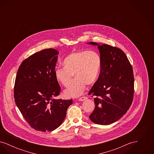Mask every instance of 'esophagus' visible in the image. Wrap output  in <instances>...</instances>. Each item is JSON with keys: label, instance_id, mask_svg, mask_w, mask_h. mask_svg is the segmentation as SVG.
Masks as SVG:
<instances>
[{"label": "esophagus", "instance_id": "34e87169", "mask_svg": "<svg viewBox=\"0 0 154 154\" xmlns=\"http://www.w3.org/2000/svg\"><path fill=\"white\" fill-rule=\"evenodd\" d=\"M87 99H88V97L87 96H82L79 99V100H80V101H84V100H86Z\"/></svg>", "mask_w": 154, "mask_h": 154}]
</instances>
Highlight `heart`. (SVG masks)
Here are the masks:
<instances>
[{"mask_svg": "<svg viewBox=\"0 0 154 154\" xmlns=\"http://www.w3.org/2000/svg\"><path fill=\"white\" fill-rule=\"evenodd\" d=\"M63 67L55 69L56 80L67 87L73 74L76 79L65 93L69 97H77L84 91L86 85H92L97 80L102 65L100 55L94 51L80 50L69 54L62 61Z\"/></svg>", "mask_w": 154, "mask_h": 154, "instance_id": "b5f03b06", "label": "heart"}]
</instances>
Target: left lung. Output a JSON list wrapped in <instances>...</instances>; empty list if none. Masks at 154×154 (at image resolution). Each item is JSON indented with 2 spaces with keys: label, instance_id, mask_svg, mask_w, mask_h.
Masks as SVG:
<instances>
[{
  "label": "left lung",
  "instance_id": "1",
  "mask_svg": "<svg viewBox=\"0 0 154 154\" xmlns=\"http://www.w3.org/2000/svg\"><path fill=\"white\" fill-rule=\"evenodd\" d=\"M102 65L99 78L89 92L94 97L95 109L89 116L95 124L107 125L116 122L129 110L134 95L132 65L124 52L106 44H98Z\"/></svg>",
  "mask_w": 154,
  "mask_h": 154
}]
</instances>
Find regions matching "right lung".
Segmentation results:
<instances>
[{
    "instance_id": "obj_1",
    "label": "right lung",
    "mask_w": 154,
    "mask_h": 154,
    "mask_svg": "<svg viewBox=\"0 0 154 154\" xmlns=\"http://www.w3.org/2000/svg\"><path fill=\"white\" fill-rule=\"evenodd\" d=\"M59 52L44 49L22 61L15 81V102L34 129L52 131L62 124L72 99H55L61 91L54 70Z\"/></svg>"
}]
</instances>
